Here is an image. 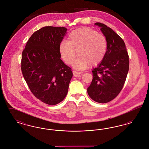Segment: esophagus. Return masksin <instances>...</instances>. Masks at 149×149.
I'll return each instance as SVG.
<instances>
[{"label":"esophagus","instance_id":"esophagus-1","mask_svg":"<svg viewBox=\"0 0 149 149\" xmlns=\"http://www.w3.org/2000/svg\"><path fill=\"white\" fill-rule=\"evenodd\" d=\"M72 73H73V74L74 75V76L75 77H80V74H81V72H78V71H72Z\"/></svg>","mask_w":149,"mask_h":149}]
</instances>
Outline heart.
Returning <instances> with one entry per match:
<instances>
[{
    "mask_svg": "<svg viewBox=\"0 0 149 149\" xmlns=\"http://www.w3.org/2000/svg\"><path fill=\"white\" fill-rule=\"evenodd\" d=\"M108 43L103 33L89 27L75 29L69 34L67 42L60 43L58 52L65 64L72 65L77 56L79 57L74 64L78 70H84L90 65L100 64L106 55Z\"/></svg>",
    "mask_w": 149,
    "mask_h": 149,
    "instance_id": "1",
    "label": "heart"
}]
</instances>
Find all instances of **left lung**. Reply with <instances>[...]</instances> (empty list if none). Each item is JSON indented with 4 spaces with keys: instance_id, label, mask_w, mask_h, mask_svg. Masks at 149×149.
<instances>
[{
    "instance_id": "1",
    "label": "left lung",
    "mask_w": 149,
    "mask_h": 149,
    "mask_svg": "<svg viewBox=\"0 0 149 149\" xmlns=\"http://www.w3.org/2000/svg\"><path fill=\"white\" fill-rule=\"evenodd\" d=\"M95 24L106 36L108 47L104 60L92 70V81L87 92L93 100L106 103L114 99L123 87L129 69V56L120 36L103 23Z\"/></svg>"
}]
</instances>
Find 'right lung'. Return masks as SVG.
I'll use <instances>...</instances> for the list:
<instances>
[{"instance_id":"right-lung-1","label":"right lung","mask_w":149,"mask_h":149,"mask_svg":"<svg viewBox=\"0 0 149 149\" xmlns=\"http://www.w3.org/2000/svg\"><path fill=\"white\" fill-rule=\"evenodd\" d=\"M66 31L64 27H42L30 37L22 52L21 70L26 82L35 97L49 105L64 100L72 77L58 52Z\"/></svg>"}]
</instances>
